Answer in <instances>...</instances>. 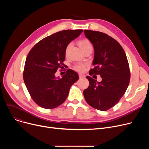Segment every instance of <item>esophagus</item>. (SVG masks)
<instances>
[{
  "instance_id": "obj_1",
  "label": "esophagus",
  "mask_w": 149,
  "mask_h": 149,
  "mask_svg": "<svg viewBox=\"0 0 149 149\" xmlns=\"http://www.w3.org/2000/svg\"><path fill=\"white\" fill-rule=\"evenodd\" d=\"M79 77H80V78H84V77H85V75H84V74H83L80 73V74H79Z\"/></svg>"
}]
</instances>
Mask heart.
Returning <instances> with one entry per match:
<instances>
[{
	"label": "heart",
	"mask_w": 149,
	"mask_h": 149,
	"mask_svg": "<svg viewBox=\"0 0 149 149\" xmlns=\"http://www.w3.org/2000/svg\"><path fill=\"white\" fill-rule=\"evenodd\" d=\"M71 43H69L65 49V54H67L70 46H71ZM79 45L80 47V48L82 49V51H84V49L89 48H92V46L91 43L89 42V40H88V39H82V40H80L79 42ZM85 67H86V65L83 64V63H79L77 64L76 65H75L74 66V69L77 70V71L79 72H83L84 71V70L85 69Z\"/></svg>",
	"instance_id": "heart-1"
}]
</instances>
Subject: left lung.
<instances>
[{
	"mask_svg": "<svg viewBox=\"0 0 149 149\" xmlns=\"http://www.w3.org/2000/svg\"><path fill=\"white\" fill-rule=\"evenodd\" d=\"M84 33L94 48V68L89 75H100L102 80L87 76L89 86L83 95L91 106L106 111L118 103L127 90L130 79L129 63L122 46L112 37L91 30Z\"/></svg>",
	"mask_w": 149,
	"mask_h": 149,
	"instance_id": "8db88e82",
	"label": "left lung"
}]
</instances>
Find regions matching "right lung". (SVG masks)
<instances>
[{
    "mask_svg": "<svg viewBox=\"0 0 149 149\" xmlns=\"http://www.w3.org/2000/svg\"><path fill=\"white\" fill-rule=\"evenodd\" d=\"M83 29L64 30L44 38L28 54L23 80L35 102L45 109L56 108L65 102L71 86L79 74L68 69L61 79L56 76L63 67L67 45L83 32Z\"/></svg>",
    "mask_w": 149,
    "mask_h": 149,
    "instance_id": "add662e5",
    "label": "right lung"
}]
</instances>
